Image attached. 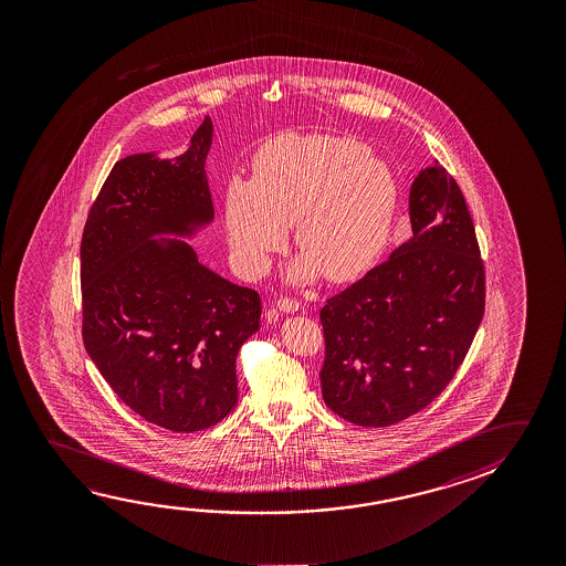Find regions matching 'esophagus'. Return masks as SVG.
Here are the masks:
<instances>
[{
    "label": "esophagus",
    "instance_id": "34e87169",
    "mask_svg": "<svg viewBox=\"0 0 566 566\" xmlns=\"http://www.w3.org/2000/svg\"><path fill=\"white\" fill-rule=\"evenodd\" d=\"M276 307H279L280 312H284V314H294V312L302 307V304L294 300V297H280L279 302H276Z\"/></svg>",
    "mask_w": 566,
    "mask_h": 566
}]
</instances>
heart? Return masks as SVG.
I'll return each mask as SVG.
<instances>
[{"label":"heart","instance_id":"1","mask_svg":"<svg viewBox=\"0 0 566 566\" xmlns=\"http://www.w3.org/2000/svg\"><path fill=\"white\" fill-rule=\"evenodd\" d=\"M399 187L389 167L361 142L324 134H282L252 161L251 181L232 179L224 227L241 269L259 276L286 244L302 256L290 276L310 282L357 279L389 239Z\"/></svg>","mask_w":566,"mask_h":566}]
</instances>
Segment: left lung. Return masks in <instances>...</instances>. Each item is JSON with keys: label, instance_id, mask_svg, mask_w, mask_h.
<instances>
[{"label": "left lung", "instance_id": "obj_1", "mask_svg": "<svg viewBox=\"0 0 566 566\" xmlns=\"http://www.w3.org/2000/svg\"><path fill=\"white\" fill-rule=\"evenodd\" d=\"M412 239L319 312L325 405L357 427L417 415L448 387L485 310V272L454 177L434 164L408 195Z\"/></svg>", "mask_w": 566, "mask_h": 566}]
</instances>
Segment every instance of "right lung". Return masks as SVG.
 <instances>
[{"label":"right lung","instance_id":"obj_1","mask_svg":"<svg viewBox=\"0 0 566 566\" xmlns=\"http://www.w3.org/2000/svg\"><path fill=\"white\" fill-rule=\"evenodd\" d=\"M207 116L186 154L116 161L81 242L83 342L112 390L156 427L195 432L237 405V355L260 327V296L186 241L213 221Z\"/></svg>","mask_w":566,"mask_h":566}]
</instances>
